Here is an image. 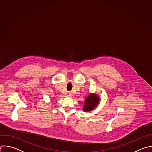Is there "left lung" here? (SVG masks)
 Here are the masks:
<instances>
[{
	"mask_svg": "<svg viewBox=\"0 0 152 152\" xmlns=\"http://www.w3.org/2000/svg\"><path fill=\"white\" fill-rule=\"evenodd\" d=\"M100 98L99 95L95 93H90L84 99L83 111L84 112H89L94 110L99 104Z\"/></svg>",
	"mask_w": 152,
	"mask_h": 152,
	"instance_id": "1",
	"label": "left lung"
}]
</instances>
